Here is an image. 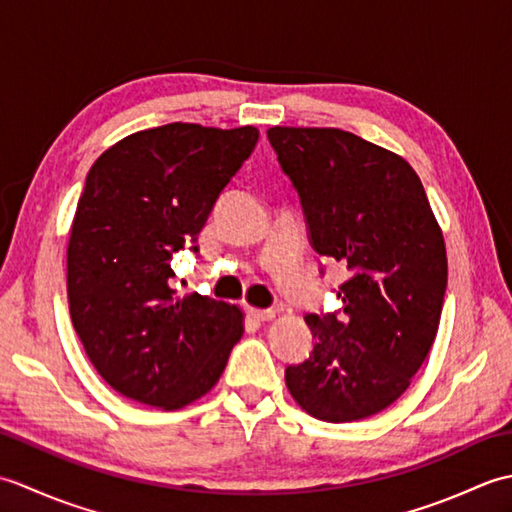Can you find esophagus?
<instances>
[{
  "instance_id": "obj_1",
  "label": "esophagus",
  "mask_w": 512,
  "mask_h": 512,
  "mask_svg": "<svg viewBox=\"0 0 512 512\" xmlns=\"http://www.w3.org/2000/svg\"><path fill=\"white\" fill-rule=\"evenodd\" d=\"M248 317L255 321H273L275 310H259V308H248Z\"/></svg>"
}]
</instances>
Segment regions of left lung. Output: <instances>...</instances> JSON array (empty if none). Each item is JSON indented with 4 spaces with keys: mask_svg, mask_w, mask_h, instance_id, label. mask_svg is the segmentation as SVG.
<instances>
[{
    "mask_svg": "<svg viewBox=\"0 0 512 512\" xmlns=\"http://www.w3.org/2000/svg\"><path fill=\"white\" fill-rule=\"evenodd\" d=\"M312 246L350 270L343 310L308 314V361L286 369L297 405L325 422L376 416L405 394L436 341L447 246L409 162L334 127H270Z\"/></svg>",
    "mask_w": 512,
    "mask_h": 512,
    "instance_id": "8db88e82",
    "label": "left lung"
}]
</instances>
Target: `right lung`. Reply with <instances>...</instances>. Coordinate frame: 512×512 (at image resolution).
Here are the masks:
<instances>
[{
	"instance_id": "1",
	"label": "right lung",
	"mask_w": 512,
	"mask_h": 512,
	"mask_svg": "<svg viewBox=\"0 0 512 512\" xmlns=\"http://www.w3.org/2000/svg\"><path fill=\"white\" fill-rule=\"evenodd\" d=\"M257 138L253 125L169 123L125 136L92 165L70 226V319L96 372L125 398L191 405L242 339V308L180 297L169 279L173 253L195 242Z\"/></svg>"
}]
</instances>
